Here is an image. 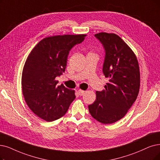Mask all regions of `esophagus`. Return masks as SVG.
I'll return each instance as SVG.
<instances>
[{"label":"esophagus","mask_w":160,"mask_h":160,"mask_svg":"<svg viewBox=\"0 0 160 160\" xmlns=\"http://www.w3.org/2000/svg\"><path fill=\"white\" fill-rule=\"evenodd\" d=\"M85 91L83 90H81V89H79L78 90V93L80 96H82L85 94Z\"/></svg>","instance_id":"esophagus-1"}]
</instances>
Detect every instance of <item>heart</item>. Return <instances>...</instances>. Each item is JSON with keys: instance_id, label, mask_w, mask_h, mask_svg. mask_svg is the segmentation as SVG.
Here are the masks:
<instances>
[{"instance_id": "heart-1", "label": "heart", "mask_w": 160, "mask_h": 160, "mask_svg": "<svg viewBox=\"0 0 160 160\" xmlns=\"http://www.w3.org/2000/svg\"><path fill=\"white\" fill-rule=\"evenodd\" d=\"M90 53H92V52H90Z\"/></svg>"}]
</instances>
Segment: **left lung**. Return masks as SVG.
Segmentation results:
<instances>
[{
  "mask_svg": "<svg viewBox=\"0 0 160 160\" xmlns=\"http://www.w3.org/2000/svg\"><path fill=\"white\" fill-rule=\"evenodd\" d=\"M106 51L103 73L110 79L105 90L96 92L88 106L93 118L103 124L122 119L136 100L140 88V69L135 54L121 38L106 32L95 34Z\"/></svg>",
  "mask_w": 160,
  "mask_h": 160,
  "instance_id": "8db88e82",
  "label": "left lung"
}]
</instances>
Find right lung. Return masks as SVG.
Instances as JSON below:
<instances>
[{
    "instance_id": "1",
    "label": "right lung",
    "mask_w": 160,
    "mask_h": 160,
    "mask_svg": "<svg viewBox=\"0 0 160 160\" xmlns=\"http://www.w3.org/2000/svg\"><path fill=\"white\" fill-rule=\"evenodd\" d=\"M87 35H54L44 38L31 51L22 75L25 102L37 116L46 121L61 118L75 98V91L56 80L65 72L69 50Z\"/></svg>"
}]
</instances>
